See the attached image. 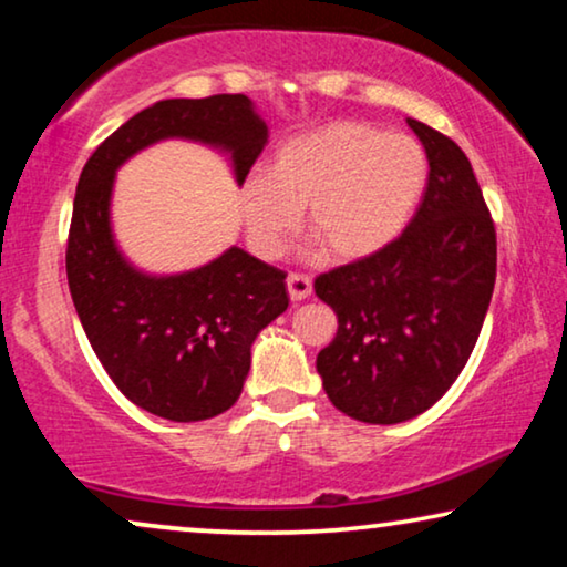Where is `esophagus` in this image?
<instances>
[{"label": "esophagus", "mask_w": 567, "mask_h": 567, "mask_svg": "<svg viewBox=\"0 0 567 567\" xmlns=\"http://www.w3.org/2000/svg\"><path fill=\"white\" fill-rule=\"evenodd\" d=\"M286 286H289L291 301H301L312 293V278H309L307 274H289V278H286Z\"/></svg>", "instance_id": "1"}]
</instances>
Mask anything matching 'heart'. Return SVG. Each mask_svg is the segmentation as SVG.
<instances>
[{"instance_id": "obj_1", "label": "heart", "mask_w": 567, "mask_h": 567, "mask_svg": "<svg viewBox=\"0 0 567 567\" xmlns=\"http://www.w3.org/2000/svg\"><path fill=\"white\" fill-rule=\"evenodd\" d=\"M429 183V157L413 136L336 121L278 146L270 169L239 183L247 243L276 258L305 227L332 260H359L405 229Z\"/></svg>"}]
</instances>
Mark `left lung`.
Wrapping results in <instances>:
<instances>
[{
  "label": "left lung",
  "instance_id": "1",
  "mask_svg": "<svg viewBox=\"0 0 567 567\" xmlns=\"http://www.w3.org/2000/svg\"><path fill=\"white\" fill-rule=\"evenodd\" d=\"M429 154V183L405 231L382 250L315 278L338 315L317 355L332 405L392 425L421 415L462 374L495 286V224L460 146L408 118Z\"/></svg>",
  "mask_w": 567,
  "mask_h": 567
}]
</instances>
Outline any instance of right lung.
<instances>
[{
	"label": "right lung",
	"instance_id": "obj_1",
	"mask_svg": "<svg viewBox=\"0 0 567 567\" xmlns=\"http://www.w3.org/2000/svg\"><path fill=\"white\" fill-rule=\"evenodd\" d=\"M183 136L224 146L243 183L268 142L245 95L162 100L92 152L76 183L66 278L90 346L113 384L146 413L206 421L235 405L258 332L289 307L286 274L239 247L183 276L128 266L111 235L113 175L131 154Z\"/></svg>",
	"mask_w": 567,
	"mask_h": 567
}]
</instances>
